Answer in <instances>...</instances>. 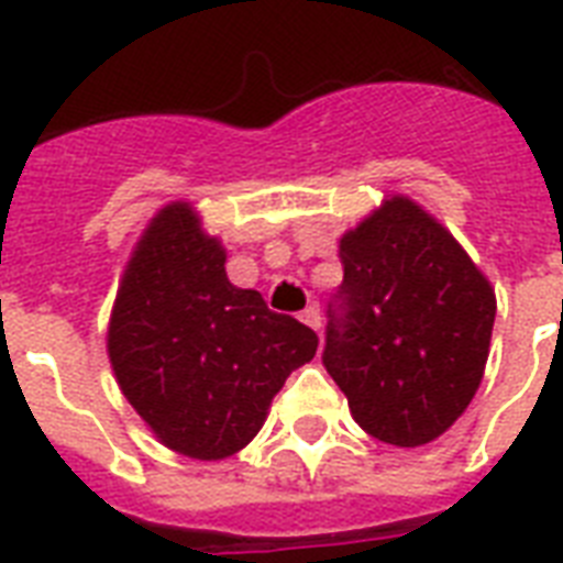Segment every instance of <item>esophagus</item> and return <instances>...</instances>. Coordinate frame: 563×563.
I'll list each match as a JSON object with an SVG mask.
<instances>
[{
    "label": "esophagus",
    "instance_id": "esophagus-1",
    "mask_svg": "<svg viewBox=\"0 0 563 563\" xmlns=\"http://www.w3.org/2000/svg\"><path fill=\"white\" fill-rule=\"evenodd\" d=\"M300 321L307 327H312V330H321V312H318V307H307L303 312H300Z\"/></svg>",
    "mask_w": 563,
    "mask_h": 563
}]
</instances>
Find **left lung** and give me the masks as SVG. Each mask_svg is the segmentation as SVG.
<instances>
[{
  "instance_id": "left-lung-1",
  "label": "left lung",
  "mask_w": 563,
  "mask_h": 563,
  "mask_svg": "<svg viewBox=\"0 0 563 563\" xmlns=\"http://www.w3.org/2000/svg\"><path fill=\"white\" fill-rule=\"evenodd\" d=\"M344 280L324 368L353 420L394 446L444 435L471 406L490 351L497 295L450 230L391 195L339 242Z\"/></svg>"
}]
</instances>
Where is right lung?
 Wrapping results in <instances>:
<instances>
[{"mask_svg":"<svg viewBox=\"0 0 563 563\" xmlns=\"http://www.w3.org/2000/svg\"><path fill=\"white\" fill-rule=\"evenodd\" d=\"M224 260L192 203H166L128 260L108 324L128 402L163 446L198 462L251 444L286 376L318 351L307 324L233 286Z\"/></svg>","mask_w":563,"mask_h":563,"instance_id":"right-lung-1","label":"right lung"}]
</instances>
